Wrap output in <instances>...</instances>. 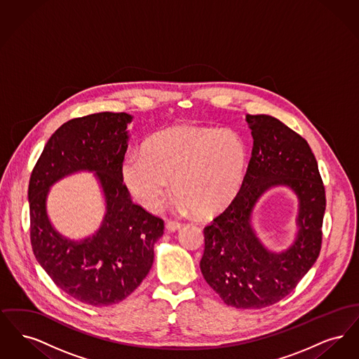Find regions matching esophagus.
<instances>
[{
  "mask_svg": "<svg viewBox=\"0 0 359 359\" xmlns=\"http://www.w3.org/2000/svg\"><path fill=\"white\" fill-rule=\"evenodd\" d=\"M182 223L180 222H175V221H168V222L165 223V229L168 230V231H177V230H180L182 229Z\"/></svg>",
  "mask_w": 359,
  "mask_h": 359,
  "instance_id": "34e87169",
  "label": "esophagus"
}]
</instances>
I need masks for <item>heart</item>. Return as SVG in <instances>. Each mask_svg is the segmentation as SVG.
Wrapping results in <instances>:
<instances>
[{
	"label": "heart",
	"instance_id": "b5f03b06",
	"mask_svg": "<svg viewBox=\"0 0 359 359\" xmlns=\"http://www.w3.org/2000/svg\"><path fill=\"white\" fill-rule=\"evenodd\" d=\"M249 163L245 140L230 129L177 125L151 137L142 152L121 163L129 195L148 211H157L173 191L182 210L212 215L238 195Z\"/></svg>",
	"mask_w": 359,
	"mask_h": 359
}]
</instances>
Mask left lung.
Returning <instances> with one entry per match:
<instances>
[{
	"instance_id": "obj_1",
	"label": "left lung",
	"mask_w": 359,
	"mask_h": 359,
	"mask_svg": "<svg viewBox=\"0 0 359 359\" xmlns=\"http://www.w3.org/2000/svg\"><path fill=\"white\" fill-rule=\"evenodd\" d=\"M253 151L242 188L205 229L201 271L227 306L264 308L296 288L318 259L322 246L325 192L307 141L268 114H246ZM290 189L298 199L295 238L283 251L257 237L252 215L272 187Z\"/></svg>"
}]
</instances>
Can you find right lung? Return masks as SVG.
Instances as JSON below:
<instances>
[{
  "label": "right lung",
  "instance_id": "add662e5",
  "mask_svg": "<svg viewBox=\"0 0 359 359\" xmlns=\"http://www.w3.org/2000/svg\"><path fill=\"white\" fill-rule=\"evenodd\" d=\"M133 116L102 111L63 123L48 140L28 187L31 243L52 281L71 297L94 307L126 299L149 273L154 243L164 222L130 201L121 179ZM95 173L104 196L100 227L87 238L69 239L51 224L46 199L62 178Z\"/></svg>",
  "mask_w": 359,
  "mask_h": 359
}]
</instances>
